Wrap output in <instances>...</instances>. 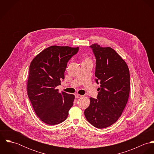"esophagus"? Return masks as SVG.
Instances as JSON below:
<instances>
[{
    "label": "esophagus",
    "mask_w": 154,
    "mask_h": 154,
    "mask_svg": "<svg viewBox=\"0 0 154 154\" xmlns=\"http://www.w3.org/2000/svg\"><path fill=\"white\" fill-rule=\"evenodd\" d=\"M80 97H82V95H79V94H75V98H80Z\"/></svg>",
    "instance_id": "esophagus-1"
}]
</instances>
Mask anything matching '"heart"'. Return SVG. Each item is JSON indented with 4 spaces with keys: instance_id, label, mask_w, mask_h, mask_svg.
Instances as JSON below:
<instances>
[{
    "instance_id": "b5f03b06",
    "label": "heart",
    "mask_w": 154,
    "mask_h": 154,
    "mask_svg": "<svg viewBox=\"0 0 154 154\" xmlns=\"http://www.w3.org/2000/svg\"><path fill=\"white\" fill-rule=\"evenodd\" d=\"M88 61H90V60H89L88 58H85L84 62H88Z\"/></svg>"
}]
</instances>
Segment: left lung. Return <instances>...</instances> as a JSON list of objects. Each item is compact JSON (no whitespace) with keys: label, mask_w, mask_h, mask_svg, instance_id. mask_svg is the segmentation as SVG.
<instances>
[{"label":"left lung","mask_w":154,"mask_h":154,"mask_svg":"<svg viewBox=\"0 0 154 154\" xmlns=\"http://www.w3.org/2000/svg\"><path fill=\"white\" fill-rule=\"evenodd\" d=\"M96 59L95 76L98 88L97 99L90 98L85 116L94 127L107 128L121 116L128 101L130 73L125 60L111 47L98 44L90 46Z\"/></svg>","instance_id":"obj_1"}]
</instances>
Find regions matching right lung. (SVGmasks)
I'll list each match as a JSON object with an SVG mask.
<instances>
[{"label": "right lung", "instance_id": "obj_1", "mask_svg": "<svg viewBox=\"0 0 154 154\" xmlns=\"http://www.w3.org/2000/svg\"><path fill=\"white\" fill-rule=\"evenodd\" d=\"M79 47L50 46L32 60L29 69L27 94L35 114L44 123L55 125L65 121L75 96L59 92L56 87L65 78L67 63Z\"/></svg>", "mask_w": 154, "mask_h": 154}]
</instances>
